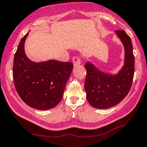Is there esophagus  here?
Returning a JSON list of instances; mask_svg holds the SVG:
<instances>
[{
	"label": "esophagus",
	"mask_w": 147,
	"mask_h": 147,
	"mask_svg": "<svg viewBox=\"0 0 147 147\" xmlns=\"http://www.w3.org/2000/svg\"><path fill=\"white\" fill-rule=\"evenodd\" d=\"M73 64L74 65V67L78 66V65H80L81 64L80 60L78 57H74L73 58Z\"/></svg>",
	"instance_id": "esophagus-1"
}]
</instances>
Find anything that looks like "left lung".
Masks as SVG:
<instances>
[{
    "instance_id": "8db88e82",
    "label": "left lung",
    "mask_w": 147,
    "mask_h": 147,
    "mask_svg": "<svg viewBox=\"0 0 147 147\" xmlns=\"http://www.w3.org/2000/svg\"><path fill=\"white\" fill-rule=\"evenodd\" d=\"M115 35L125 49L123 66L117 73L102 71L92 62L84 65L87 70L84 89L91 106L106 109L119 104L128 94L134 75V56L132 42L125 31L118 30Z\"/></svg>"
}]
</instances>
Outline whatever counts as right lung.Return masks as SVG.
I'll return each instance as SVG.
<instances>
[{"mask_svg": "<svg viewBox=\"0 0 147 147\" xmlns=\"http://www.w3.org/2000/svg\"><path fill=\"white\" fill-rule=\"evenodd\" d=\"M29 32L22 38L13 59V78L19 96L28 106L38 110L51 109L63 97L71 74L73 63L56 60L32 61L26 55L25 42Z\"/></svg>", "mask_w": 147, "mask_h": 147, "instance_id": "obj_1", "label": "right lung"}]
</instances>
